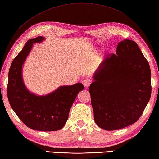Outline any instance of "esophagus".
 Listing matches in <instances>:
<instances>
[{
  "label": "esophagus",
  "instance_id": "34e87169",
  "mask_svg": "<svg viewBox=\"0 0 159 159\" xmlns=\"http://www.w3.org/2000/svg\"><path fill=\"white\" fill-rule=\"evenodd\" d=\"M91 83V80L89 79H87V80H85L84 81H83V85H84L85 88H88L89 85H90Z\"/></svg>",
  "mask_w": 159,
  "mask_h": 159
}]
</instances>
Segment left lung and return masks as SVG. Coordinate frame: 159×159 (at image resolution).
<instances>
[{
    "instance_id": "8db88e82",
    "label": "left lung",
    "mask_w": 159,
    "mask_h": 159,
    "mask_svg": "<svg viewBox=\"0 0 159 159\" xmlns=\"http://www.w3.org/2000/svg\"><path fill=\"white\" fill-rule=\"evenodd\" d=\"M89 88L94 119L107 131L137 122L151 97V70L134 41L125 39L101 63Z\"/></svg>"
}]
</instances>
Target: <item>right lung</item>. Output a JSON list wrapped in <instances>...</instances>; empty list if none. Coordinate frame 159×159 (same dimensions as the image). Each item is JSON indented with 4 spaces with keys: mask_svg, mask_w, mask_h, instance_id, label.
I'll return each mask as SVG.
<instances>
[{
    "mask_svg": "<svg viewBox=\"0 0 159 159\" xmlns=\"http://www.w3.org/2000/svg\"><path fill=\"white\" fill-rule=\"evenodd\" d=\"M44 40L42 36L29 39L13 60L8 74L7 93L11 108L28 127L37 131H54L65 126L75 99L84 87L80 83L60 86L51 93L42 96L28 90L23 80V65L33 44Z\"/></svg>",
    "mask_w": 159,
    "mask_h": 159,
    "instance_id": "obj_1",
    "label": "right lung"
}]
</instances>
